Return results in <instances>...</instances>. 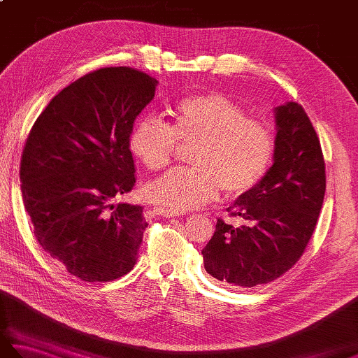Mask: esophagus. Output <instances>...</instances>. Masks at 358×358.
I'll return each instance as SVG.
<instances>
[{
  "instance_id": "1",
  "label": "esophagus",
  "mask_w": 358,
  "mask_h": 358,
  "mask_svg": "<svg viewBox=\"0 0 358 358\" xmlns=\"http://www.w3.org/2000/svg\"><path fill=\"white\" fill-rule=\"evenodd\" d=\"M157 215H162L166 218H173V217H181L185 215L181 210H175V209H169V208H163V206H157L155 208Z\"/></svg>"
}]
</instances>
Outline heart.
I'll list each match as a JSON object with an SVG mask.
<instances>
[{
  "mask_svg": "<svg viewBox=\"0 0 358 358\" xmlns=\"http://www.w3.org/2000/svg\"><path fill=\"white\" fill-rule=\"evenodd\" d=\"M131 150L149 171H162L177 154L189 150L187 169H175L148 185L146 195L166 208L189 210L255 187L268 172L275 150L263 121L222 94L189 96L172 112L171 124L143 118L131 134Z\"/></svg>",
  "mask_w": 358,
  "mask_h": 358,
  "instance_id": "obj_1",
  "label": "heart"
}]
</instances>
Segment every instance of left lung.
<instances>
[{"label":"left lung","instance_id":"obj_1","mask_svg":"<svg viewBox=\"0 0 358 358\" xmlns=\"http://www.w3.org/2000/svg\"><path fill=\"white\" fill-rule=\"evenodd\" d=\"M273 163L263 180L227 212L246 224L217 220L201 250L204 269L235 287L281 277L299 262L313 237L326 191L324 158L315 129L299 103L275 108Z\"/></svg>","mask_w":358,"mask_h":358}]
</instances>
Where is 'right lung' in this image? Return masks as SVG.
Segmentation results:
<instances>
[{"label": "right lung", "instance_id": "obj_1", "mask_svg": "<svg viewBox=\"0 0 358 358\" xmlns=\"http://www.w3.org/2000/svg\"><path fill=\"white\" fill-rule=\"evenodd\" d=\"M158 81L132 67H103L45 106L22 149L20 181L40 246L83 281H110L136 263L143 208L110 201L132 191L135 118Z\"/></svg>", "mask_w": 358, "mask_h": 358}]
</instances>
